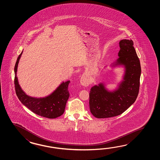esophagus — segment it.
Instances as JSON below:
<instances>
[{
	"label": "esophagus",
	"instance_id": "1",
	"mask_svg": "<svg viewBox=\"0 0 160 160\" xmlns=\"http://www.w3.org/2000/svg\"><path fill=\"white\" fill-rule=\"evenodd\" d=\"M80 83L83 86H88L90 84V81L88 78H86L85 76H82L80 79Z\"/></svg>",
	"mask_w": 160,
	"mask_h": 160
}]
</instances>
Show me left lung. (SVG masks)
<instances>
[{"label":"left lung","instance_id":"8db88e82","mask_svg":"<svg viewBox=\"0 0 160 160\" xmlns=\"http://www.w3.org/2000/svg\"><path fill=\"white\" fill-rule=\"evenodd\" d=\"M119 44V58L111 67L124 68L122 81L112 91L107 89L103 83H100L92 86L89 93L90 110L97 118L121 114L136 101L139 92L141 68L133 41L122 39Z\"/></svg>","mask_w":160,"mask_h":160}]
</instances>
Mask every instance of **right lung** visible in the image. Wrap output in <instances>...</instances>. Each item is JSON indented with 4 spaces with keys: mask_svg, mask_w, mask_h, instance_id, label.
<instances>
[{
    "mask_svg": "<svg viewBox=\"0 0 160 160\" xmlns=\"http://www.w3.org/2000/svg\"><path fill=\"white\" fill-rule=\"evenodd\" d=\"M22 53L23 51L19 55L14 68V84L18 98L22 104L38 116L51 119L62 116L70 96L68 86L70 81L63 82L54 92L45 97L35 98L27 95L19 84L17 75L18 66Z\"/></svg>",
    "mask_w": 160,
    "mask_h": 160,
    "instance_id": "add662e5",
    "label": "right lung"
}]
</instances>
